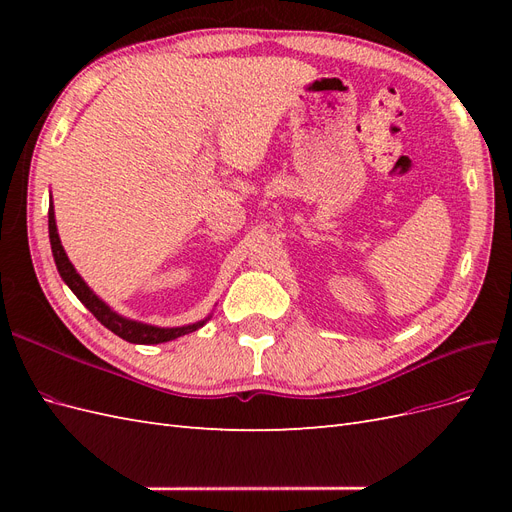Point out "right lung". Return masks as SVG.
I'll list each match as a JSON object with an SVG mask.
<instances>
[{"label":"right lung","instance_id":"obj_1","mask_svg":"<svg viewBox=\"0 0 512 512\" xmlns=\"http://www.w3.org/2000/svg\"><path fill=\"white\" fill-rule=\"evenodd\" d=\"M49 239H51V250H53V258H55V267L61 275V280L66 282V286L76 294V299H79L91 314H94L108 331H113L115 335H119L121 339H126L130 344H164L170 342V339H177L181 335H188L198 331L200 327H205L207 320H211L213 314H209L207 318L192 322V324H183V327H156V324H147L141 320H132L117 314L115 309L104 303L98 294L87 286V282L83 277L76 273L74 265L70 262L64 245H61L59 239V232H57V222H55V207H53V198H51V205H49Z\"/></svg>","mask_w":512,"mask_h":512}]
</instances>
